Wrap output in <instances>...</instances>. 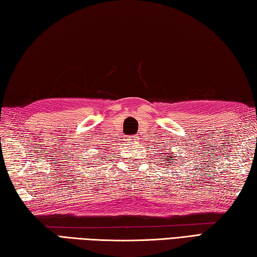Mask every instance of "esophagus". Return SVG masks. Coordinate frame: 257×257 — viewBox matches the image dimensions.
Wrapping results in <instances>:
<instances>
[{"label": "esophagus", "instance_id": "esophagus-1", "mask_svg": "<svg viewBox=\"0 0 257 257\" xmlns=\"http://www.w3.org/2000/svg\"><path fill=\"white\" fill-rule=\"evenodd\" d=\"M136 139H137L136 136H132V137L128 138V141H129V142H134V141H136Z\"/></svg>", "mask_w": 257, "mask_h": 257}]
</instances>
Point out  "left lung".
<instances>
[{
    "label": "left lung",
    "instance_id": "obj_1",
    "mask_svg": "<svg viewBox=\"0 0 257 257\" xmlns=\"http://www.w3.org/2000/svg\"><path fill=\"white\" fill-rule=\"evenodd\" d=\"M170 154H171V152H170ZM168 159H169V160H172V159H170V158H168ZM173 160H175V159H173ZM164 161H165V160H164Z\"/></svg>",
    "mask_w": 257,
    "mask_h": 257
}]
</instances>
